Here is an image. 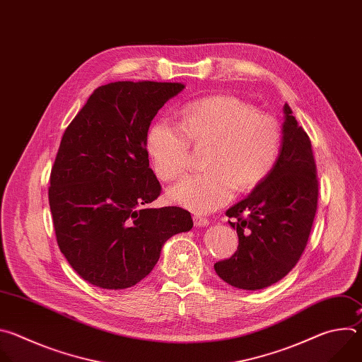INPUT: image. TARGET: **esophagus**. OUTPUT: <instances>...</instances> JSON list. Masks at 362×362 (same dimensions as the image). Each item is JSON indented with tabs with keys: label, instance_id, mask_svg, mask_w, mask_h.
Segmentation results:
<instances>
[{
	"label": "esophagus",
	"instance_id": "obj_1",
	"mask_svg": "<svg viewBox=\"0 0 362 362\" xmlns=\"http://www.w3.org/2000/svg\"><path fill=\"white\" fill-rule=\"evenodd\" d=\"M193 222L196 226H206L209 225V219L204 218V216H200V215H194L193 216Z\"/></svg>",
	"mask_w": 362,
	"mask_h": 362
}]
</instances>
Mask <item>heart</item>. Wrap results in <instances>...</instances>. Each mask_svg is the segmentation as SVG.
Instances as JSON below:
<instances>
[{
    "label": "heart",
    "mask_w": 362,
    "mask_h": 362,
    "mask_svg": "<svg viewBox=\"0 0 362 362\" xmlns=\"http://www.w3.org/2000/svg\"><path fill=\"white\" fill-rule=\"evenodd\" d=\"M180 129L166 122L150 126L146 148L156 176L179 179L190 163V144L208 146L203 173L189 175L168 197L194 212H214L235 194L259 187L275 170L282 151L278 120L250 103L214 94L192 100L180 109Z\"/></svg>",
    "instance_id": "1"
}]
</instances>
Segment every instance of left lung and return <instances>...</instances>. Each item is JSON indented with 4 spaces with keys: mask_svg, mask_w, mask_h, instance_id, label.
Returning a JSON list of instances; mask_svg holds the SVG:
<instances>
[{
    "mask_svg": "<svg viewBox=\"0 0 362 362\" xmlns=\"http://www.w3.org/2000/svg\"><path fill=\"white\" fill-rule=\"evenodd\" d=\"M282 151L272 175L226 216L236 229L238 250L215 264L216 274L239 289H264L296 265L311 233L318 204L313 144L288 105Z\"/></svg>",
    "mask_w": 362,
    "mask_h": 362,
    "instance_id": "8db88e82",
    "label": "left lung"
}]
</instances>
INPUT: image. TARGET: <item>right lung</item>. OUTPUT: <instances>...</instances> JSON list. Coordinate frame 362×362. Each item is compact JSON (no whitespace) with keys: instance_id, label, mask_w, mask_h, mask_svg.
<instances>
[{"instance_id":"1","label":"right lung","mask_w":362,"mask_h":362,"mask_svg":"<svg viewBox=\"0 0 362 362\" xmlns=\"http://www.w3.org/2000/svg\"><path fill=\"white\" fill-rule=\"evenodd\" d=\"M180 83L101 86L66 129L49 175L56 238L71 268L103 289L146 278L165 242L193 226L179 206L146 208L162 186L148 168L146 134Z\"/></svg>"}]
</instances>
